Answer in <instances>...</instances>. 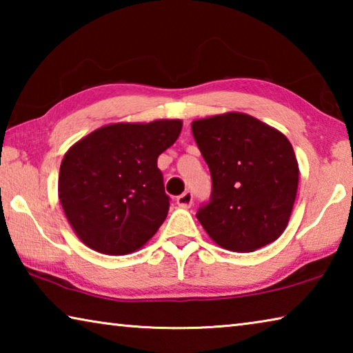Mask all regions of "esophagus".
Segmentation results:
<instances>
[{
  "label": "esophagus",
  "mask_w": 353,
  "mask_h": 353,
  "mask_svg": "<svg viewBox=\"0 0 353 353\" xmlns=\"http://www.w3.org/2000/svg\"><path fill=\"white\" fill-rule=\"evenodd\" d=\"M177 205L182 208H188L193 204V193L191 191H183L181 196H177Z\"/></svg>",
  "instance_id": "1"
}]
</instances>
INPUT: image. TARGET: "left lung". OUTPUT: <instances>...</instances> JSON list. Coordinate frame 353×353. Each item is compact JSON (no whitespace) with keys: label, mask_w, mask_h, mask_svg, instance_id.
<instances>
[{"label":"left lung","mask_w":353,"mask_h":353,"mask_svg":"<svg viewBox=\"0 0 353 353\" xmlns=\"http://www.w3.org/2000/svg\"><path fill=\"white\" fill-rule=\"evenodd\" d=\"M212 176L210 199L196 218L212 240L254 252L283 234L294 205L299 166L288 139L246 113L191 124Z\"/></svg>","instance_id":"obj_1"}]
</instances>
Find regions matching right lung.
I'll use <instances>...</instances> for the list:
<instances>
[{"label":"right lung","mask_w":353,"mask_h":353,"mask_svg":"<svg viewBox=\"0 0 353 353\" xmlns=\"http://www.w3.org/2000/svg\"><path fill=\"white\" fill-rule=\"evenodd\" d=\"M179 119L118 123L94 130L65 154L59 199L77 236L98 252L140 249L168 214L157 159L177 140Z\"/></svg>","instance_id":"1"}]
</instances>
